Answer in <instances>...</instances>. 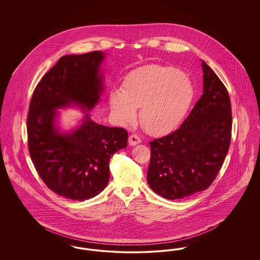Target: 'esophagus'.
<instances>
[{"mask_svg":"<svg viewBox=\"0 0 260 260\" xmlns=\"http://www.w3.org/2000/svg\"><path fill=\"white\" fill-rule=\"evenodd\" d=\"M139 143H141V139H140L138 136H136V135H133V136H129V138H128V144H129L131 146H136V145L139 144Z\"/></svg>","mask_w":260,"mask_h":260,"instance_id":"34e87169","label":"esophagus"}]
</instances>
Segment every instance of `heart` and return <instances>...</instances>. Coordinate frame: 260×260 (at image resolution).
Returning <instances> with one entry per match:
<instances>
[{"instance_id": "heart-1", "label": "heart", "mask_w": 260, "mask_h": 260, "mask_svg": "<svg viewBox=\"0 0 260 260\" xmlns=\"http://www.w3.org/2000/svg\"><path fill=\"white\" fill-rule=\"evenodd\" d=\"M194 98L191 80L172 66L147 65L124 77L122 89L112 90L109 105L122 125L135 122L140 108V123L152 135L172 132L183 120Z\"/></svg>"}]
</instances>
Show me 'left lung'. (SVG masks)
I'll use <instances>...</instances> for the list:
<instances>
[{
	"mask_svg": "<svg viewBox=\"0 0 260 260\" xmlns=\"http://www.w3.org/2000/svg\"><path fill=\"white\" fill-rule=\"evenodd\" d=\"M203 94L178 129L150 142V188L179 200L210 187L228 152L232 112L228 91L202 60Z\"/></svg>",
	"mask_w": 260,
	"mask_h": 260,
	"instance_id": "1",
	"label": "left lung"
}]
</instances>
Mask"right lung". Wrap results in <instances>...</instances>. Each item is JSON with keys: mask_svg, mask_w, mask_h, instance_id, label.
Wrapping results in <instances>:
<instances>
[{"mask_svg": "<svg viewBox=\"0 0 260 260\" xmlns=\"http://www.w3.org/2000/svg\"><path fill=\"white\" fill-rule=\"evenodd\" d=\"M105 53L64 55L45 75L29 106V153L46 185L57 195L74 201L93 198L108 184L114 153L127 145L122 127L94 123L89 111L104 91L101 65ZM77 107L83 116L68 131L59 125L58 109Z\"/></svg>", "mask_w": 260, "mask_h": 260, "instance_id": "right-lung-1", "label": "right lung"}]
</instances>
